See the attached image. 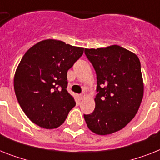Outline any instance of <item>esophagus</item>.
<instances>
[{"mask_svg":"<svg viewBox=\"0 0 160 160\" xmlns=\"http://www.w3.org/2000/svg\"><path fill=\"white\" fill-rule=\"evenodd\" d=\"M80 99H84V98H86V93H82V94L80 95Z\"/></svg>","mask_w":160,"mask_h":160,"instance_id":"esophagus-1","label":"esophagus"}]
</instances>
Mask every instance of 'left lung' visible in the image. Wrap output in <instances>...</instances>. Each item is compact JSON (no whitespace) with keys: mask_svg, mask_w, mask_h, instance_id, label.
Instances as JSON below:
<instances>
[{"mask_svg":"<svg viewBox=\"0 0 160 160\" xmlns=\"http://www.w3.org/2000/svg\"><path fill=\"white\" fill-rule=\"evenodd\" d=\"M84 53L97 74L95 109L84 118L88 128L98 135L121 130L138 112L144 92L140 60L117 45L85 49Z\"/></svg>","mask_w":160,"mask_h":160,"instance_id":"1","label":"left lung"}]
</instances>
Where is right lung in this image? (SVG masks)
Returning <instances> with one entry per match:
<instances>
[{
  "instance_id": "obj_1",
  "label": "right lung",
  "mask_w": 160,
  "mask_h": 160,
  "mask_svg": "<svg viewBox=\"0 0 160 160\" xmlns=\"http://www.w3.org/2000/svg\"><path fill=\"white\" fill-rule=\"evenodd\" d=\"M84 48L47 39L32 46L16 69L14 88L20 107L31 121L53 129L63 123L76 106L67 90L68 71Z\"/></svg>"
}]
</instances>
